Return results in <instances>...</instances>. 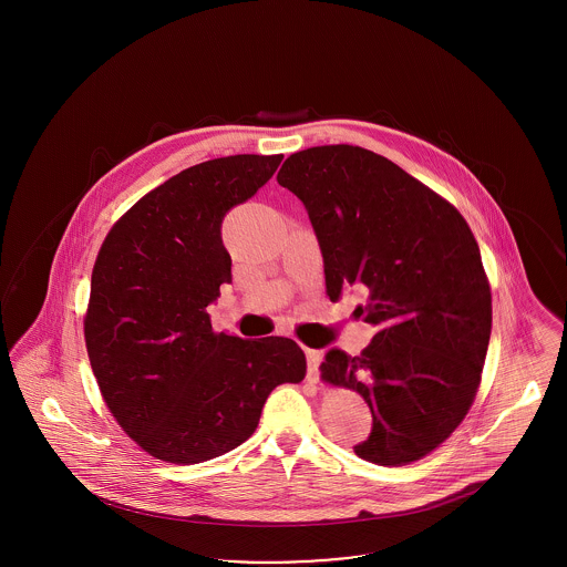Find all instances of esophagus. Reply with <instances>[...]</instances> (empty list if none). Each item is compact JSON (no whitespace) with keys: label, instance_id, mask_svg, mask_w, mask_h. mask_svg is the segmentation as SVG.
Masks as SVG:
<instances>
[{"label":"esophagus","instance_id":"obj_1","mask_svg":"<svg viewBox=\"0 0 567 567\" xmlns=\"http://www.w3.org/2000/svg\"><path fill=\"white\" fill-rule=\"evenodd\" d=\"M306 352V361H308V378L312 380V382H317L319 380V368H321V361H323V354L319 351H315V349H303Z\"/></svg>","mask_w":567,"mask_h":567}]
</instances>
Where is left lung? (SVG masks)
Segmentation results:
<instances>
[{"instance_id":"obj_1","label":"left lung","mask_w":567,"mask_h":567,"mask_svg":"<svg viewBox=\"0 0 567 567\" xmlns=\"http://www.w3.org/2000/svg\"><path fill=\"white\" fill-rule=\"evenodd\" d=\"M278 185L306 206L327 296L359 289L357 315L378 327L351 357L331 349L324 382L357 391L372 433L354 453L378 465L430 455L476 398L491 338V289L457 208L400 165L351 144L299 151Z\"/></svg>"}]
</instances>
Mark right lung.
Listing matches in <instances>:
<instances>
[{"mask_svg":"<svg viewBox=\"0 0 567 567\" xmlns=\"http://www.w3.org/2000/svg\"><path fill=\"white\" fill-rule=\"evenodd\" d=\"M282 155L197 163L146 193L110 229L91 276L84 342L112 416L167 463L220 457L259 425L271 391L301 382L293 340L215 333L206 308L231 282L225 215Z\"/></svg>","mask_w":567,"mask_h":567,"instance_id":"1","label":"right lung"}]
</instances>
